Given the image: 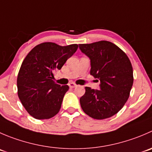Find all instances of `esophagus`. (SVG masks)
I'll use <instances>...</instances> for the list:
<instances>
[{"mask_svg": "<svg viewBox=\"0 0 152 152\" xmlns=\"http://www.w3.org/2000/svg\"><path fill=\"white\" fill-rule=\"evenodd\" d=\"M76 86H77V85H76L75 83H73V82H71V83L69 84V87H70V88H76Z\"/></svg>", "mask_w": 152, "mask_h": 152, "instance_id": "esophagus-1", "label": "esophagus"}]
</instances>
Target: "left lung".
<instances>
[{
	"instance_id": "obj_1",
	"label": "left lung",
	"mask_w": 152,
	"mask_h": 152,
	"mask_svg": "<svg viewBox=\"0 0 152 152\" xmlns=\"http://www.w3.org/2000/svg\"><path fill=\"white\" fill-rule=\"evenodd\" d=\"M91 60V75L100 81L99 90L85 87L80 98L82 110L96 120L109 118L126 104L133 85V68L129 57L107 41L79 45Z\"/></svg>"
}]
</instances>
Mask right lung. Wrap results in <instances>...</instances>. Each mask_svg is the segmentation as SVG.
<instances>
[{
    "label": "right lung",
    "mask_w": 152,
    "mask_h": 152,
    "mask_svg": "<svg viewBox=\"0 0 152 152\" xmlns=\"http://www.w3.org/2000/svg\"><path fill=\"white\" fill-rule=\"evenodd\" d=\"M77 48V45L62 47L45 42L35 46L24 58L18 75V95L34 118L50 119L58 113L69 87L56 83L53 73Z\"/></svg>",
    "instance_id": "right-lung-1"
}]
</instances>
